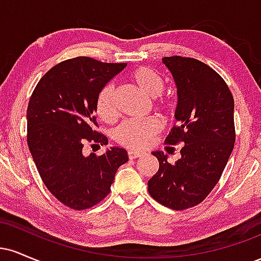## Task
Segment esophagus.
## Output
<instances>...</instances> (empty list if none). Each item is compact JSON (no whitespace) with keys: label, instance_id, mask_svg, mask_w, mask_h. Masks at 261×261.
Instances as JSON below:
<instances>
[{"label":"esophagus","instance_id":"1","mask_svg":"<svg viewBox=\"0 0 261 261\" xmlns=\"http://www.w3.org/2000/svg\"><path fill=\"white\" fill-rule=\"evenodd\" d=\"M127 154H128V158H130V160H135V158L143 157L146 153L142 151H135V149H130V151L127 152Z\"/></svg>","mask_w":261,"mask_h":261}]
</instances>
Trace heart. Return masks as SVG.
Masks as SVG:
<instances>
[{
  "label": "heart",
  "instance_id": "1",
  "mask_svg": "<svg viewBox=\"0 0 261 261\" xmlns=\"http://www.w3.org/2000/svg\"><path fill=\"white\" fill-rule=\"evenodd\" d=\"M130 79L135 86L151 98H157L164 91L162 77L152 68L141 66L130 73ZM160 109L164 114H169L172 107L168 101H161ZM98 115L103 120L112 122L118 116L115 106V87L108 83L103 87L97 99ZM162 125L158 119L148 118L145 120H127L119 126L115 133L116 141L122 146L134 149L147 148L153 142L155 135L160 134Z\"/></svg>",
  "mask_w": 261,
  "mask_h": 261
}]
</instances>
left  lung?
Wrapping results in <instances>:
<instances>
[{"label":"left lung","mask_w":261,"mask_h":261,"mask_svg":"<svg viewBox=\"0 0 261 261\" xmlns=\"http://www.w3.org/2000/svg\"><path fill=\"white\" fill-rule=\"evenodd\" d=\"M174 79L178 104L167 145L182 143L181 158L170 164L163 152L153 155L160 169L148 180V193L172 210L194 207L220 180L234 147V100L222 77L196 59H162Z\"/></svg>","instance_id":"1"}]
</instances>
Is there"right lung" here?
<instances>
[{
    "instance_id": "1",
    "label": "right lung",
    "mask_w": 261,
    "mask_h": 261,
    "mask_svg": "<svg viewBox=\"0 0 261 261\" xmlns=\"http://www.w3.org/2000/svg\"><path fill=\"white\" fill-rule=\"evenodd\" d=\"M126 64L79 56L54 66L39 81L27 109L28 147L41 180L72 210L97 205L110 193L116 170L128 157L124 148L85 154L86 142L108 145L98 133L97 99Z\"/></svg>"
}]
</instances>
